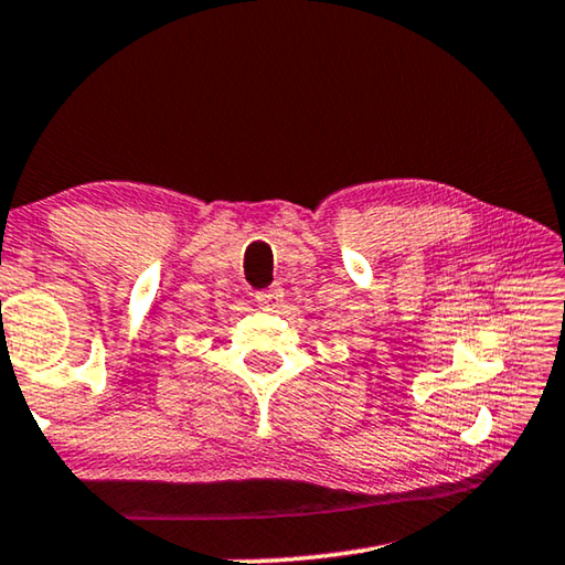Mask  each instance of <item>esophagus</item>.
Masks as SVG:
<instances>
[{
	"label": "esophagus",
	"instance_id": "obj_1",
	"mask_svg": "<svg viewBox=\"0 0 565 565\" xmlns=\"http://www.w3.org/2000/svg\"><path fill=\"white\" fill-rule=\"evenodd\" d=\"M284 299V289H279V286H274V289H266V291H256V303L266 311L276 309Z\"/></svg>",
	"mask_w": 565,
	"mask_h": 565
}]
</instances>
